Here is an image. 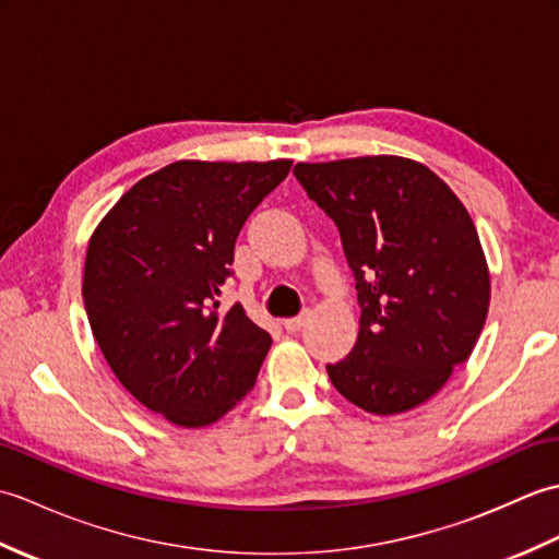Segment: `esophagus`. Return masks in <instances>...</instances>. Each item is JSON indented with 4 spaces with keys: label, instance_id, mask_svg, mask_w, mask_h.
Returning <instances> with one entry per match:
<instances>
[{
    "label": "esophagus",
    "instance_id": "obj_1",
    "mask_svg": "<svg viewBox=\"0 0 559 559\" xmlns=\"http://www.w3.org/2000/svg\"><path fill=\"white\" fill-rule=\"evenodd\" d=\"M307 317H310V312H302L298 317H290V319H286V322H283V326H286V331H290V334H295V331L302 329V324L307 322Z\"/></svg>",
    "mask_w": 559,
    "mask_h": 559
}]
</instances>
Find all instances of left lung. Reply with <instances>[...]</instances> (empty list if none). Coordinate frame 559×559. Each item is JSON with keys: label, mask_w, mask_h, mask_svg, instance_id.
I'll list each match as a JSON object with an SVG mask.
<instances>
[{"label": "left lung", "mask_w": 559, "mask_h": 559, "mask_svg": "<svg viewBox=\"0 0 559 559\" xmlns=\"http://www.w3.org/2000/svg\"><path fill=\"white\" fill-rule=\"evenodd\" d=\"M293 173L336 223L360 302L358 341L326 365L331 384L374 415L420 406L468 360L488 317V261L466 206L411 158L298 163Z\"/></svg>", "instance_id": "obj_1"}]
</instances>
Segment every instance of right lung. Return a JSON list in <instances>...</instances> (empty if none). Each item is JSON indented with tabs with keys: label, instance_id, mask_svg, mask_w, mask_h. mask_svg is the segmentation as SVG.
I'll list each match as a JSON object with an SVG mask.
<instances>
[{
	"label": "right lung",
	"instance_id": "right-lung-1",
	"mask_svg": "<svg viewBox=\"0 0 559 559\" xmlns=\"http://www.w3.org/2000/svg\"><path fill=\"white\" fill-rule=\"evenodd\" d=\"M293 160H177L139 180L91 235L83 305L105 360L139 403L180 427L252 391L269 331L221 295L235 240Z\"/></svg>",
	"mask_w": 559,
	"mask_h": 559
}]
</instances>
